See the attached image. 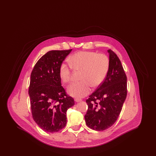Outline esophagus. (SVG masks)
<instances>
[{
	"label": "esophagus",
	"mask_w": 156,
	"mask_h": 156,
	"mask_svg": "<svg viewBox=\"0 0 156 156\" xmlns=\"http://www.w3.org/2000/svg\"><path fill=\"white\" fill-rule=\"evenodd\" d=\"M75 101L76 102H81L82 100L81 99H78V98H75L74 99Z\"/></svg>",
	"instance_id": "obj_1"
}]
</instances>
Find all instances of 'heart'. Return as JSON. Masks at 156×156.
Listing matches in <instances>:
<instances>
[{"label":"heart","mask_w":156,"mask_h":156,"mask_svg":"<svg viewBox=\"0 0 156 156\" xmlns=\"http://www.w3.org/2000/svg\"><path fill=\"white\" fill-rule=\"evenodd\" d=\"M69 64H60L58 74L61 81L64 83L70 81L72 68L81 70V81L72 83L68 88V93L75 98H83L87 95L91 86L97 87L104 82L109 71L110 61L104 54L94 51H79L71 55L68 59Z\"/></svg>","instance_id":"obj_1"}]
</instances>
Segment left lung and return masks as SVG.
<instances>
[{
	"label": "left lung",
	"instance_id": "1",
	"mask_svg": "<svg viewBox=\"0 0 156 156\" xmlns=\"http://www.w3.org/2000/svg\"><path fill=\"white\" fill-rule=\"evenodd\" d=\"M110 65L102 83L87 99V125L103 131L111 127L118 118L127 95V77L117 55L108 50Z\"/></svg>",
	"mask_w": 156,
	"mask_h": 156
}]
</instances>
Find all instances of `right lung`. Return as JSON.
<instances>
[{
	"label": "right lung",
	"mask_w": 156,
	"mask_h": 156,
	"mask_svg": "<svg viewBox=\"0 0 156 156\" xmlns=\"http://www.w3.org/2000/svg\"><path fill=\"white\" fill-rule=\"evenodd\" d=\"M72 51L52 50L37 61L30 76L29 95L33 118L45 132H57L67 124L66 112L74 105L58 74L60 64Z\"/></svg>",
	"instance_id": "1"
}]
</instances>
